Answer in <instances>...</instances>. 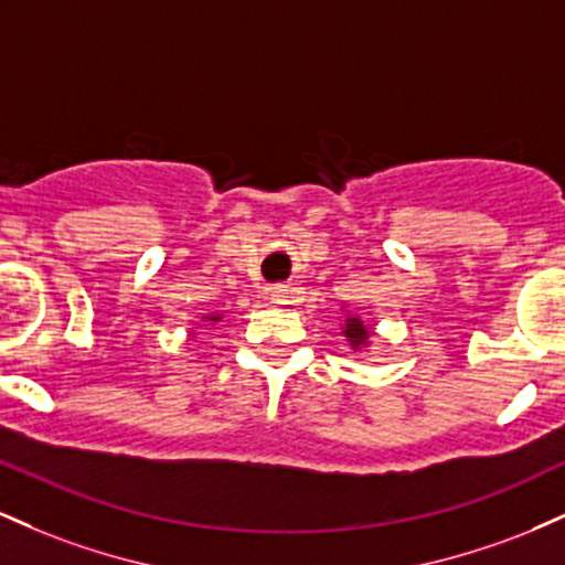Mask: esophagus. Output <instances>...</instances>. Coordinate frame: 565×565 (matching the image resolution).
I'll return each instance as SVG.
<instances>
[{
	"label": "esophagus",
	"mask_w": 565,
	"mask_h": 565,
	"mask_svg": "<svg viewBox=\"0 0 565 565\" xmlns=\"http://www.w3.org/2000/svg\"><path fill=\"white\" fill-rule=\"evenodd\" d=\"M270 302H274V305H284V302H287V289H284V287H274V289H270Z\"/></svg>",
	"instance_id": "obj_1"
}]
</instances>
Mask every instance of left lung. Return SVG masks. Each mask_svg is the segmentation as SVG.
<instances>
[{
  "instance_id": "obj_1",
  "label": "left lung",
  "mask_w": 565,
  "mask_h": 565,
  "mask_svg": "<svg viewBox=\"0 0 565 565\" xmlns=\"http://www.w3.org/2000/svg\"><path fill=\"white\" fill-rule=\"evenodd\" d=\"M342 334H345L350 348L361 350V348L369 345V334H372V329H369L366 323L359 319V316H348L345 327H342Z\"/></svg>"
}]
</instances>
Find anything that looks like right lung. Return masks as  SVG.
Here are the masks:
<instances>
[{
  "label": "right lung",
  "instance_id": "1",
  "mask_svg": "<svg viewBox=\"0 0 565 565\" xmlns=\"http://www.w3.org/2000/svg\"><path fill=\"white\" fill-rule=\"evenodd\" d=\"M206 321H220V316H206Z\"/></svg>",
  "mask_w": 565,
  "mask_h": 565
}]
</instances>
